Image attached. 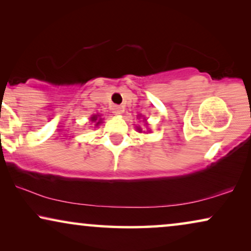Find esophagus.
<instances>
[{"label": "esophagus", "instance_id": "34e87169", "mask_svg": "<svg viewBox=\"0 0 251 251\" xmlns=\"http://www.w3.org/2000/svg\"><path fill=\"white\" fill-rule=\"evenodd\" d=\"M123 111H125V108L122 107V106H119V105H114L112 107V112L114 113V114L119 115V114H122Z\"/></svg>", "mask_w": 251, "mask_h": 251}]
</instances>
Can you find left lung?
I'll use <instances>...</instances> for the list:
<instances>
[{
    "label": "left lung",
    "mask_w": 251,
    "mask_h": 251,
    "mask_svg": "<svg viewBox=\"0 0 251 251\" xmlns=\"http://www.w3.org/2000/svg\"><path fill=\"white\" fill-rule=\"evenodd\" d=\"M138 130H142V129H140V128H139V129H138Z\"/></svg>",
    "instance_id": "8db88e82"
}]
</instances>
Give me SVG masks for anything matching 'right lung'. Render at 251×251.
I'll use <instances>...</instances> for the list:
<instances>
[{
	"mask_svg": "<svg viewBox=\"0 0 251 251\" xmlns=\"http://www.w3.org/2000/svg\"><path fill=\"white\" fill-rule=\"evenodd\" d=\"M96 120H97V115L92 116V118H91V121H96ZM98 123H100V120H99V122H97V125H98Z\"/></svg>",
	"mask_w": 251,
	"mask_h": 251,
	"instance_id": "right-lung-1",
	"label": "right lung"
}]
</instances>
